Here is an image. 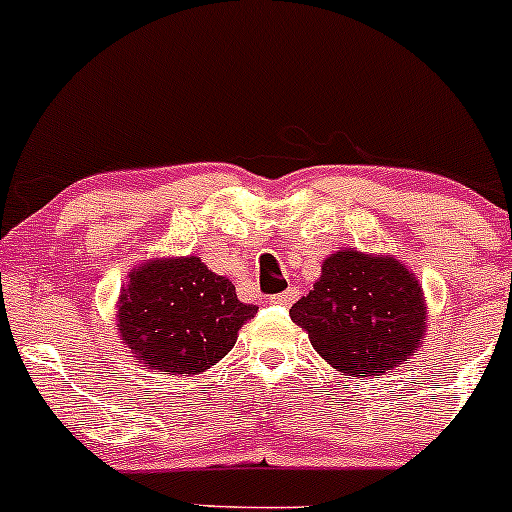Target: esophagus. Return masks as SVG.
Listing matches in <instances>:
<instances>
[{"instance_id":"34e87169","label":"esophagus","mask_w":512,"mask_h":512,"mask_svg":"<svg viewBox=\"0 0 512 512\" xmlns=\"http://www.w3.org/2000/svg\"><path fill=\"white\" fill-rule=\"evenodd\" d=\"M297 297H300V290H297V287H287L285 292H280V295L272 297V302H275V305H285V307H290L292 302L297 300Z\"/></svg>"}]
</instances>
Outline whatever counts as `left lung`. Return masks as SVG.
I'll return each instance as SVG.
<instances>
[{
  "label": "left lung",
  "mask_w": 512,
  "mask_h": 512,
  "mask_svg": "<svg viewBox=\"0 0 512 512\" xmlns=\"http://www.w3.org/2000/svg\"><path fill=\"white\" fill-rule=\"evenodd\" d=\"M317 355L342 375H388L423 345L428 305L413 270L393 255L337 250L290 310Z\"/></svg>",
  "instance_id": "left-lung-1"
}]
</instances>
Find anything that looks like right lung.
Segmentation results:
<instances>
[{
    "instance_id": "obj_1",
    "label": "right lung",
    "mask_w": 512,
    "mask_h": 512,
    "mask_svg": "<svg viewBox=\"0 0 512 512\" xmlns=\"http://www.w3.org/2000/svg\"><path fill=\"white\" fill-rule=\"evenodd\" d=\"M255 312L200 257H152L127 275L117 332L145 370L200 375L235 347L237 332Z\"/></svg>"
}]
</instances>
